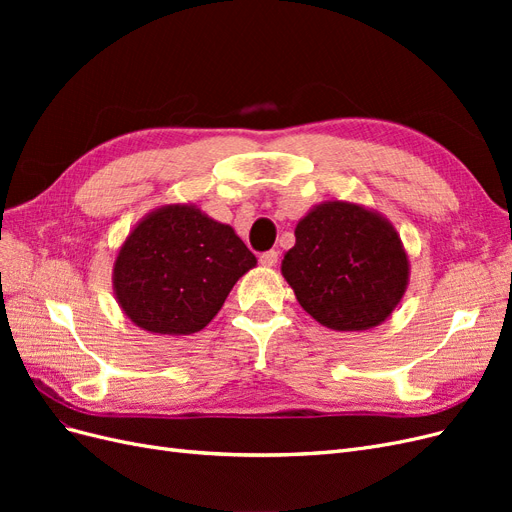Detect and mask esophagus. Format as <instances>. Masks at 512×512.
I'll return each mask as SVG.
<instances>
[{
    "label": "esophagus",
    "instance_id": "esophagus-1",
    "mask_svg": "<svg viewBox=\"0 0 512 512\" xmlns=\"http://www.w3.org/2000/svg\"><path fill=\"white\" fill-rule=\"evenodd\" d=\"M260 265L267 267V269L275 267V265H277V252H275V250H269V252L262 254V256H260Z\"/></svg>",
    "mask_w": 512,
    "mask_h": 512
}]
</instances>
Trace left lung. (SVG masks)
I'll use <instances>...</instances> for the list:
<instances>
[{"mask_svg": "<svg viewBox=\"0 0 512 512\" xmlns=\"http://www.w3.org/2000/svg\"><path fill=\"white\" fill-rule=\"evenodd\" d=\"M294 237L282 275L322 327L374 329L404 299L408 252L382 213L348 200H324L297 222Z\"/></svg>", "mask_w": 512, "mask_h": 512, "instance_id": "8db88e82", "label": "left lung"}]
</instances>
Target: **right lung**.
<instances>
[{"instance_id": "1", "label": "right lung", "mask_w": 512, "mask_h": 512, "mask_svg": "<svg viewBox=\"0 0 512 512\" xmlns=\"http://www.w3.org/2000/svg\"><path fill=\"white\" fill-rule=\"evenodd\" d=\"M256 256L235 228L192 203L162 205L117 250L113 292L126 318L156 335H192L220 312Z\"/></svg>"}]
</instances>
